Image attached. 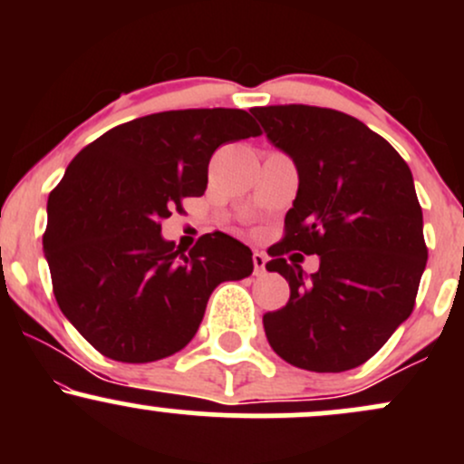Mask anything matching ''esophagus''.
Instances as JSON below:
<instances>
[{"mask_svg":"<svg viewBox=\"0 0 464 464\" xmlns=\"http://www.w3.org/2000/svg\"><path fill=\"white\" fill-rule=\"evenodd\" d=\"M266 262H268V257H266V253H259V250H255V253H253L255 275H264V273H266Z\"/></svg>","mask_w":464,"mask_h":464,"instance_id":"obj_1","label":"esophagus"}]
</instances>
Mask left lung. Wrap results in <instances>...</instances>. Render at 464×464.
Masks as SVG:
<instances>
[{"instance_id":"8db88e82","label":"left lung","mask_w":464,"mask_h":464,"mask_svg":"<svg viewBox=\"0 0 464 464\" xmlns=\"http://www.w3.org/2000/svg\"><path fill=\"white\" fill-rule=\"evenodd\" d=\"M253 115L299 169L266 264L287 279L290 301L264 314L266 338L299 369H355L414 310L428 246L412 172L384 137L340 111L276 104ZM292 249L322 257L310 280L285 259Z\"/></svg>"}]
</instances>
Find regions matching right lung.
<instances>
[{
  "label": "right lung",
  "mask_w": 464,
  "mask_h": 464,
  "mask_svg": "<svg viewBox=\"0 0 464 464\" xmlns=\"http://www.w3.org/2000/svg\"><path fill=\"white\" fill-rule=\"evenodd\" d=\"M259 135L242 109L163 111L115 126L69 163L47 198L44 248L58 307L106 358L177 353L211 292L253 273L250 248L227 233L183 255L161 222L205 194L218 148Z\"/></svg>",
  "instance_id": "obj_1"
}]
</instances>
